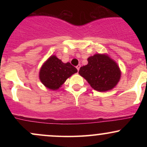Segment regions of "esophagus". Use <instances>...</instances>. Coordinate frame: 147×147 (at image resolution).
Wrapping results in <instances>:
<instances>
[{"instance_id":"34e87169","label":"esophagus","mask_w":147,"mask_h":147,"mask_svg":"<svg viewBox=\"0 0 147 147\" xmlns=\"http://www.w3.org/2000/svg\"><path fill=\"white\" fill-rule=\"evenodd\" d=\"M80 67H81V65H77V70H79V68H80Z\"/></svg>"}]
</instances>
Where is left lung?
<instances>
[{
  "label": "left lung",
  "instance_id": "left-lung-1",
  "mask_svg": "<svg viewBox=\"0 0 147 147\" xmlns=\"http://www.w3.org/2000/svg\"><path fill=\"white\" fill-rule=\"evenodd\" d=\"M88 63L79 69V75L85 78L95 90L104 92L117 85L121 72L117 63L107 55L97 54L88 59Z\"/></svg>",
  "mask_w": 147,
  "mask_h": 147
}]
</instances>
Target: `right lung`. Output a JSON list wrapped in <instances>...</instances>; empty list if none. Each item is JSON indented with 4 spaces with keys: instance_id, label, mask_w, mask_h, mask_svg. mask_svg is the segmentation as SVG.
<instances>
[{
    "instance_id": "add662e5",
    "label": "right lung",
    "mask_w": 147,
    "mask_h": 147,
    "mask_svg": "<svg viewBox=\"0 0 147 147\" xmlns=\"http://www.w3.org/2000/svg\"><path fill=\"white\" fill-rule=\"evenodd\" d=\"M77 72V68L70 63H63L54 55L43 65L39 72V78L47 88L57 90L69 77Z\"/></svg>"
}]
</instances>
